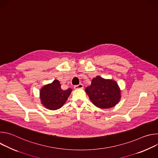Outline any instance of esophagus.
<instances>
[{"mask_svg": "<svg viewBox=\"0 0 158 158\" xmlns=\"http://www.w3.org/2000/svg\"><path fill=\"white\" fill-rule=\"evenodd\" d=\"M74 89H82V88H83V85L82 84H79L78 85H75L74 86Z\"/></svg>", "mask_w": 158, "mask_h": 158, "instance_id": "1", "label": "esophagus"}]
</instances>
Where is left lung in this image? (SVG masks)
<instances>
[{"mask_svg": "<svg viewBox=\"0 0 158 158\" xmlns=\"http://www.w3.org/2000/svg\"><path fill=\"white\" fill-rule=\"evenodd\" d=\"M85 91L96 106L102 109L114 107L121 98V91L116 82L100 76L94 78L91 85L87 87Z\"/></svg>", "mask_w": 158, "mask_h": 158, "instance_id": "left-lung-1", "label": "left lung"}]
</instances>
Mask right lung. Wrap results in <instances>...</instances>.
Masks as SVG:
<instances>
[{
  "label": "right lung",
  "mask_w": 158,
  "mask_h": 158,
  "mask_svg": "<svg viewBox=\"0 0 158 158\" xmlns=\"http://www.w3.org/2000/svg\"><path fill=\"white\" fill-rule=\"evenodd\" d=\"M58 80H54L52 83L44 86L40 92L42 104L51 110L60 108L69 96L72 89L69 88L62 90Z\"/></svg>",
  "instance_id": "right-lung-1"
}]
</instances>
